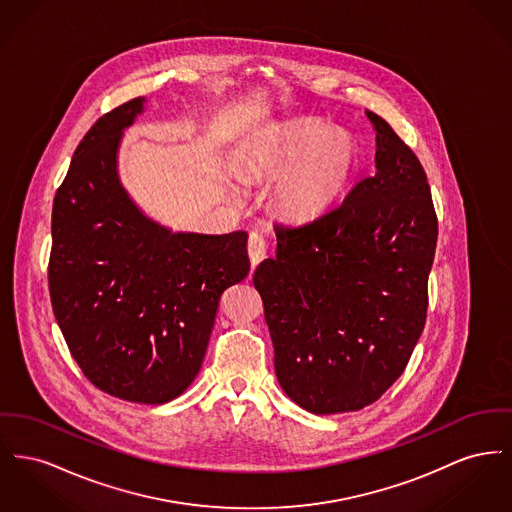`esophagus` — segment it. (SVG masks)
<instances>
[{
    "label": "esophagus",
    "mask_w": 512,
    "mask_h": 512,
    "mask_svg": "<svg viewBox=\"0 0 512 512\" xmlns=\"http://www.w3.org/2000/svg\"><path fill=\"white\" fill-rule=\"evenodd\" d=\"M247 253L251 259V267L255 269L267 257V241L259 232H251L247 240Z\"/></svg>",
    "instance_id": "esophagus-1"
}]
</instances>
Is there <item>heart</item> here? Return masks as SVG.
<instances>
[{
	"instance_id": "b5f03b06",
	"label": "heart",
	"mask_w": 512,
	"mask_h": 512,
	"mask_svg": "<svg viewBox=\"0 0 512 512\" xmlns=\"http://www.w3.org/2000/svg\"><path fill=\"white\" fill-rule=\"evenodd\" d=\"M356 166V141L315 120L274 127L249 156V172L255 176L286 172L276 189V203L294 220L329 211L346 191Z\"/></svg>"
}]
</instances>
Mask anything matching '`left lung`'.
<instances>
[{
  "mask_svg": "<svg viewBox=\"0 0 512 512\" xmlns=\"http://www.w3.org/2000/svg\"><path fill=\"white\" fill-rule=\"evenodd\" d=\"M375 127L377 172L332 211L276 224L253 274L276 379L313 414L356 412L402 375L427 317L437 214L425 170L391 125Z\"/></svg>",
  "mask_w": 512,
  "mask_h": 512,
  "instance_id": "left-lung-1",
  "label": "left lung"
}]
</instances>
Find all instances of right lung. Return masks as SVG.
Wrapping results in <instances>:
<instances>
[{"label": "right lung", "mask_w": 512, "mask_h": 512, "mask_svg": "<svg viewBox=\"0 0 512 512\" xmlns=\"http://www.w3.org/2000/svg\"><path fill=\"white\" fill-rule=\"evenodd\" d=\"M133 98L104 114L54 197L48 286L71 356L100 391L164 404L197 377L218 301L249 274L247 234L172 232L139 211L118 178Z\"/></svg>", "instance_id": "obj_1"}]
</instances>
